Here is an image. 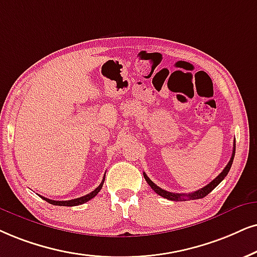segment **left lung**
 Segmentation results:
<instances>
[{
  "instance_id": "1",
  "label": "left lung",
  "mask_w": 257,
  "mask_h": 257,
  "mask_svg": "<svg viewBox=\"0 0 257 257\" xmlns=\"http://www.w3.org/2000/svg\"><path fill=\"white\" fill-rule=\"evenodd\" d=\"M235 151H236V141L233 140V149H232V155H231V159H230V161L228 162V165H226L225 168L220 172L219 175H217V177L211 181L210 184H207L206 186H204L203 188H200V190L198 191H194L192 193H173V192H168V191H165L160 188L159 186H157L153 181L149 179L147 177V174L144 173V177L146 181H147L149 186H151L153 190H154L155 193H158L159 196L166 198V199H170V200H175V201H179V200H186V199H200V198H204L205 196H207L211 191L213 190L216 186H218L220 184V181H222L224 178L226 177V174L229 173L230 168H231V165H232V161H233V157H235Z\"/></svg>"
}]
</instances>
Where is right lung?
Wrapping results in <instances>:
<instances>
[{
    "label": "right lung",
    "instance_id": "add662e5",
    "mask_svg": "<svg viewBox=\"0 0 257 257\" xmlns=\"http://www.w3.org/2000/svg\"><path fill=\"white\" fill-rule=\"evenodd\" d=\"M104 179H105V175L104 178H103L102 183L99 184V186L95 188V190L92 191V192H90L89 194H86V196H83L80 198H76V199H72V200H52V199H48V198H45V197H41L44 198L45 200L47 201V203L52 204V205H59V206H77V205H80V204H84L86 203V201H89L90 199H92L93 197L97 196V193L99 192L100 190H102V186L103 184H104Z\"/></svg>",
    "mask_w": 257,
    "mask_h": 257
}]
</instances>
